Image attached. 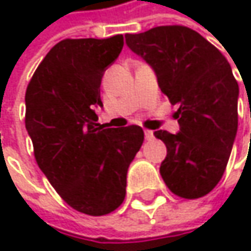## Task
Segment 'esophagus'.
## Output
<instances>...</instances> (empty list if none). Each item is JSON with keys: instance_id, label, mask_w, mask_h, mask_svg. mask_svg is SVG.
Here are the masks:
<instances>
[{"instance_id": "34e87169", "label": "esophagus", "mask_w": 251, "mask_h": 251, "mask_svg": "<svg viewBox=\"0 0 251 251\" xmlns=\"http://www.w3.org/2000/svg\"><path fill=\"white\" fill-rule=\"evenodd\" d=\"M144 135H145V139H147V141H151V139H154V132H152V130H148V129H145V130H144Z\"/></svg>"}]
</instances>
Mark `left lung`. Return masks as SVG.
<instances>
[{
  "mask_svg": "<svg viewBox=\"0 0 251 251\" xmlns=\"http://www.w3.org/2000/svg\"><path fill=\"white\" fill-rule=\"evenodd\" d=\"M125 39L152 68L170 103L178 106V132H154L167 147L160 166L164 183L180 198L208 195L226 172L238 126L240 91L228 61L183 25H160Z\"/></svg>",
  "mask_w": 251,
  "mask_h": 251,
  "instance_id": "8db88e82",
  "label": "left lung"
}]
</instances>
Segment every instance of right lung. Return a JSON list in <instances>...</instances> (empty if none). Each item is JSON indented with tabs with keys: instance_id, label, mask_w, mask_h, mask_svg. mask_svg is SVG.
<instances>
[{
	"instance_id": "add662e5",
	"label": "right lung",
	"mask_w": 251,
	"mask_h": 251,
	"mask_svg": "<svg viewBox=\"0 0 251 251\" xmlns=\"http://www.w3.org/2000/svg\"><path fill=\"white\" fill-rule=\"evenodd\" d=\"M124 36L65 39L33 74L25 91V129L53 189L74 209L99 217L122 205L126 175L144 142L141 126L97 124L100 84Z\"/></svg>"
}]
</instances>
